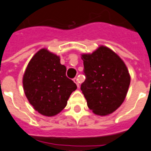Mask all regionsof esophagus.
Listing matches in <instances>:
<instances>
[{
  "mask_svg": "<svg viewBox=\"0 0 151 151\" xmlns=\"http://www.w3.org/2000/svg\"><path fill=\"white\" fill-rule=\"evenodd\" d=\"M73 81L76 83L77 87L79 88V87H80V82H79V80H78V78H74V79H73Z\"/></svg>",
  "mask_w": 151,
  "mask_h": 151,
  "instance_id": "1",
  "label": "esophagus"
}]
</instances>
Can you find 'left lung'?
I'll use <instances>...</instances> for the list:
<instances>
[{
    "label": "left lung",
    "mask_w": 151,
    "mask_h": 151,
    "mask_svg": "<svg viewBox=\"0 0 151 151\" xmlns=\"http://www.w3.org/2000/svg\"><path fill=\"white\" fill-rule=\"evenodd\" d=\"M86 80L81 84L89 109L105 116L125 100L131 76L122 59L111 48L100 45L92 53L81 55Z\"/></svg>",
    "instance_id": "1"
}]
</instances>
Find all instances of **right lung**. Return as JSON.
<instances>
[{"label":"right lung","mask_w":151,"mask_h":151,"mask_svg":"<svg viewBox=\"0 0 151 151\" xmlns=\"http://www.w3.org/2000/svg\"><path fill=\"white\" fill-rule=\"evenodd\" d=\"M60 56L47 48L39 50L28 63L23 88L29 104L40 114L52 117L66 106L77 86L66 76Z\"/></svg>","instance_id":"obj_1"}]
</instances>
